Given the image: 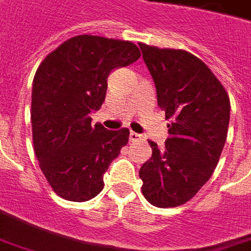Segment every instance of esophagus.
Returning a JSON list of instances; mask_svg holds the SVG:
<instances>
[{
	"mask_svg": "<svg viewBox=\"0 0 251 251\" xmlns=\"http://www.w3.org/2000/svg\"><path fill=\"white\" fill-rule=\"evenodd\" d=\"M142 138L143 137L141 135V134L134 133V131H131V133H130V137H129L130 142H137V141H141Z\"/></svg>",
	"mask_w": 251,
	"mask_h": 251,
	"instance_id": "obj_1",
	"label": "esophagus"
}]
</instances>
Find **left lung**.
<instances>
[{
	"label": "left lung",
	"instance_id": "8db88e82",
	"mask_svg": "<svg viewBox=\"0 0 251 251\" xmlns=\"http://www.w3.org/2000/svg\"><path fill=\"white\" fill-rule=\"evenodd\" d=\"M166 113L170 137L139 170L142 194L154 206L189 201L209 180L227 135L230 100L215 74L194 53L139 43Z\"/></svg>",
	"mask_w": 251,
	"mask_h": 251
}]
</instances>
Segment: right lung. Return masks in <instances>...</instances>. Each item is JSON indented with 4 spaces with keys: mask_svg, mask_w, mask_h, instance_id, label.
Here are the masks:
<instances>
[{
    "mask_svg": "<svg viewBox=\"0 0 251 251\" xmlns=\"http://www.w3.org/2000/svg\"><path fill=\"white\" fill-rule=\"evenodd\" d=\"M141 56L137 46L97 35H77L43 59L31 95L32 142L53 192L88 201L104 188V174L129 142L126 127L92 126L89 113L105 100L110 71Z\"/></svg>",
    "mask_w": 251,
    "mask_h": 251,
    "instance_id": "add662e5",
    "label": "right lung"
}]
</instances>
